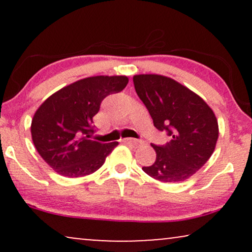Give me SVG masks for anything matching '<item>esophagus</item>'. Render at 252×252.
<instances>
[{
    "label": "esophagus",
    "instance_id": "obj_1",
    "mask_svg": "<svg viewBox=\"0 0 252 252\" xmlns=\"http://www.w3.org/2000/svg\"><path fill=\"white\" fill-rule=\"evenodd\" d=\"M123 142L125 143H132L134 146H139L141 143L140 140H136V139H133V137H126V139H123Z\"/></svg>",
    "mask_w": 252,
    "mask_h": 252
}]
</instances>
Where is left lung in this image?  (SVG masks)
<instances>
[{
	"label": "left lung",
	"mask_w": 252,
	"mask_h": 252,
	"mask_svg": "<svg viewBox=\"0 0 252 252\" xmlns=\"http://www.w3.org/2000/svg\"><path fill=\"white\" fill-rule=\"evenodd\" d=\"M134 87L157 129L171 141L151 144L156 160L142 170L161 182H181L194 175L211 157L219 135L218 122L204 99L173 79L137 74Z\"/></svg>",
	"instance_id": "1"
}]
</instances>
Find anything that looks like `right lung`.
<instances>
[{"mask_svg":"<svg viewBox=\"0 0 252 252\" xmlns=\"http://www.w3.org/2000/svg\"><path fill=\"white\" fill-rule=\"evenodd\" d=\"M125 75H96L81 79L49 96L34 113L32 140L43 160L66 178L94 173L118 142L101 143L91 139L93 117L103 99L122 92Z\"/></svg>","mask_w":252,"mask_h":252,"instance_id":"obj_1","label":"right lung"}]
</instances>
